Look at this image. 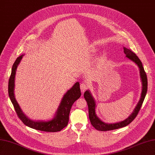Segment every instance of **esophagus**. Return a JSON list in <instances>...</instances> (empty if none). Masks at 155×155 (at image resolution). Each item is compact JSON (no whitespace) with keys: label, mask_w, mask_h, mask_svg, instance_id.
<instances>
[{"label":"esophagus","mask_w":155,"mask_h":155,"mask_svg":"<svg viewBox=\"0 0 155 155\" xmlns=\"http://www.w3.org/2000/svg\"><path fill=\"white\" fill-rule=\"evenodd\" d=\"M89 87V84L88 82H82L81 84V91L83 92H84L86 89Z\"/></svg>","instance_id":"34e87169"}]
</instances>
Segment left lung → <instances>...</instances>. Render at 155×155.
Here are the masks:
<instances>
[{"label":"left lung","mask_w":155,"mask_h":155,"mask_svg":"<svg viewBox=\"0 0 155 155\" xmlns=\"http://www.w3.org/2000/svg\"><path fill=\"white\" fill-rule=\"evenodd\" d=\"M124 51L125 54V55L128 59L134 61L135 63L139 68V73H140V77H141V82H142V92L141 98L139 100V102H138L137 105L135 107L134 111L133 113L129 116L127 119L125 120L118 122V123L115 124H107L104 123L102 120H100L96 114V102L95 100L92 96L90 91H86L84 94V97L87 102V104L88 106V114H89V119L90 121L91 122V124L92 126L94 127L98 131H110L114 130V129H119L121 127H124L127 126V125L134 121V119L137 116L139 111L141 109V107L144 101V99L145 98V96L147 91V77L145 70H144L143 66L142 64L141 61L138 58V57L136 55V54L134 52H132L130 49H127L126 48H124Z\"/></svg>","instance_id":"left-lung-1"}]
</instances>
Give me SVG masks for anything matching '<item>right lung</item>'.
Wrapping results in <instances>:
<instances>
[{
  "instance_id": "1",
  "label": "right lung",
  "mask_w": 155,
  "mask_h": 155,
  "mask_svg": "<svg viewBox=\"0 0 155 155\" xmlns=\"http://www.w3.org/2000/svg\"><path fill=\"white\" fill-rule=\"evenodd\" d=\"M24 55H21L18 57L15 62L13 64L12 68V73L8 81V95L10 99L13 104L14 109L18 116L20 119L23 123L36 130H39L45 132H57L61 131L64 127H65L68 122H69V114L72 106L73 103L81 96L80 84L77 82L71 89L68 91L64 95L61 100L60 105L57 110L55 116L51 120L49 121H33L29 119L23 111H21L20 106L18 104L14 96V79H15L16 71L18 66L22 59Z\"/></svg>"
}]
</instances>
